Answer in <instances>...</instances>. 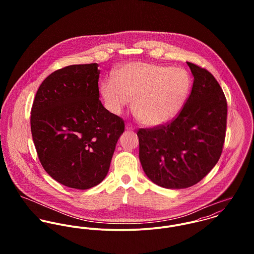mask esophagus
I'll use <instances>...</instances> for the list:
<instances>
[{
    "instance_id": "obj_1",
    "label": "esophagus",
    "mask_w": 254,
    "mask_h": 254,
    "mask_svg": "<svg viewBox=\"0 0 254 254\" xmlns=\"http://www.w3.org/2000/svg\"><path fill=\"white\" fill-rule=\"evenodd\" d=\"M125 128H126V130H128V131H134V130H135V127H134L132 124H130V123L126 124Z\"/></svg>"
}]
</instances>
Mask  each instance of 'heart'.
I'll return each instance as SVG.
<instances>
[{"mask_svg": "<svg viewBox=\"0 0 254 254\" xmlns=\"http://www.w3.org/2000/svg\"><path fill=\"white\" fill-rule=\"evenodd\" d=\"M190 77L183 68L147 63H131L102 83L101 93L109 110L120 114L133 99L140 121L156 127L173 120L190 91Z\"/></svg>", "mask_w": 254, "mask_h": 254, "instance_id": "1", "label": "heart"}]
</instances>
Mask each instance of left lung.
Listing matches in <instances>:
<instances>
[{"label": "left lung", "mask_w": 254, "mask_h": 254, "mask_svg": "<svg viewBox=\"0 0 254 254\" xmlns=\"http://www.w3.org/2000/svg\"><path fill=\"white\" fill-rule=\"evenodd\" d=\"M187 64L193 84L180 114L165 126L137 133L145 175L165 189H186L204 178L216 165L225 141L224 93L211 73Z\"/></svg>", "instance_id": "8db88e82"}]
</instances>
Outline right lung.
Masks as SVG:
<instances>
[{
	"label": "right lung",
	"mask_w": 254,
	"mask_h": 254,
	"mask_svg": "<svg viewBox=\"0 0 254 254\" xmlns=\"http://www.w3.org/2000/svg\"><path fill=\"white\" fill-rule=\"evenodd\" d=\"M98 64L49 75L31 109V133L46 172L64 186L88 190L108 172L124 122L99 100Z\"/></svg>",
	"instance_id": "right-lung-1"
}]
</instances>
